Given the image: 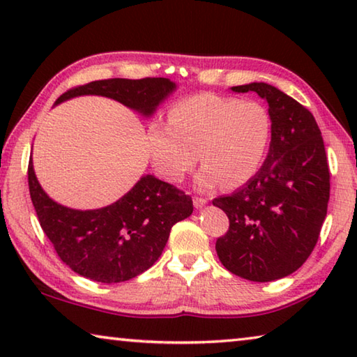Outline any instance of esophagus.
Masks as SVG:
<instances>
[{
  "label": "esophagus",
  "instance_id": "esophagus-1",
  "mask_svg": "<svg viewBox=\"0 0 357 357\" xmlns=\"http://www.w3.org/2000/svg\"><path fill=\"white\" fill-rule=\"evenodd\" d=\"M208 203V198H202V197H193V206L195 208H202Z\"/></svg>",
  "mask_w": 357,
  "mask_h": 357
}]
</instances>
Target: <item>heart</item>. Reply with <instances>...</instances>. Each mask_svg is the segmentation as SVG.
<instances>
[{
	"label": "heart",
	"mask_w": 357,
	"mask_h": 357,
	"mask_svg": "<svg viewBox=\"0 0 357 357\" xmlns=\"http://www.w3.org/2000/svg\"><path fill=\"white\" fill-rule=\"evenodd\" d=\"M273 119L263 104L217 94H197L179 100L168 113V124L148 129V146L155 172L179 183L203 162L197 184L238 187L255 176L268 153Z\"/></svg>",
	"instance_id": "heart-1"
}]
</instances>
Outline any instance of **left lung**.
Segmentation results:
<instances>
[{"instance_id": "1", "label": "left lung", "mask_w": 357, "mask_h": 357, "mask_svg": "<svg viewBox=\"0 0 357 357\" xmlns=\"http://www.w3.org/2000/svg\"><path fill=\"white\" fill-rule=\"evenodd\" d=\"M257 93L273 119L269 153L247 184L213 204L228 215V231L217 239L222 264L252 282L293 274L315 249L329 202V167L313 114L268 83L231 88Z\"/></svg>"}]
</instances>
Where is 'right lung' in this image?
<instances>
[{
	"label": "right lung",
	"mask_w": 357,
	"mask_h": 357,
	"mask_svg": "<svg viewBox=\"0 0 357 357\" xmlns=\"http://www.w3.org/2000/svg\"><path fill=\"white\" fill-rule=\"evenodd\" d=\"M176 84L168 78H108L72 88L55 105L77 96H104L143 116H151ZM28 185L40 227L61 261L74 273L100 283H118L149 269L170 236L172 227L192 214V198L146 174L123 198L100 209L78 211L53 202L28 164Z\"/></svg>",
	"instance_id": "obj_1"
}]
</instances>
